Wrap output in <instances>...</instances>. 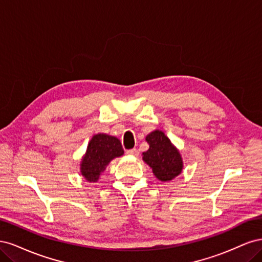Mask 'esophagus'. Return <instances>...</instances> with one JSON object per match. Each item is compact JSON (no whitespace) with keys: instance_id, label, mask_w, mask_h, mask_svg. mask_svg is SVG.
<instances>
[{"instance_id":"esophagus-1","label":"esophagus","mask_w":262,"mask_h":262,"mask_svg":"<svg viewBox=\"0 0 262 262\" xmlns=\"http://www.w3.org/2000/svg\"><path fill=\"white\" fill-rule=\"evenodd\" d=\"M126 154L128 155H131V156H136V157H138L139 156V150L137 149V148H132V149H128L125 152Z\"/></svg>"}]
</instances>
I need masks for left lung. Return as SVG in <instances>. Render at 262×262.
<instances>
[{
	"instance_id": "1",
	"label": "left lung",
	"mask_w": 262,
	"mask_h": 262,
	"mask_svg": "<svg viewBox=\"0 0 262 262\" xmlns=\"http://www.w3.org/2000/svg\"><path fill=\"white\" fill-rule=\"evenodd\" d=\"M145 141L149 147L142 153V160L152 168L154 176L164 182L179 176L184 168V162L179 149L168 137L157 129L148 133Z\"/></svg>"
}]
</instances>
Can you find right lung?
Wrapping results in <instances>:
<instances>
[{
  "label": "right lung",
  "instance_id": "1",
  "mask_svg": "<svg viewBox=\"0 0 262 262\" xmlns=\"http://www.w3.org/2000/svg\"><path fill=\"white\" fill-rule=\"evenodd\" d=\"M124 154L121 142L106 133L93 136L80 164V172L89 182H97L101 172L114 158Z\"/></svg>",
  "mask_w": 262,
  "mask_h": 262
}]
</instances>
